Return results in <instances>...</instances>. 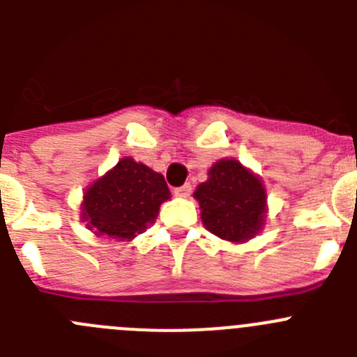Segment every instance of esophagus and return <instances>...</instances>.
Wrapping results in <instances>:
<instances>
[{
    "label": "esophagus",
    "mask_w": 357,
    "mask_h": 357,
    "mask_svg": "<svg viewBox=\"0 0 357 357\" xmlns=\"http://www.w3.org/2000/svg\"><path fill=\"white\" fill-rule=\"evenodd\" d=\"M175 195L181 198H188L189 195H191V184H184V185H181V188H176Z\"/></svg>",
    "instance_id": "1"
}]
</instances>
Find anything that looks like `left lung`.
Wrapping results in <instances>:
<instances>
[{
  "mask_svg": "<svg viewBox=\"0 0 357 357\" xmlns=\"http://www.w3.org/2000/svg\"><path fill=\"white\" fill-rule=\"evenodd\" d=\"M207 175L195 191L206 229L232 243L259 234L266 216V191L259 176L236 159H220Z\"/></svg>",
  "mask_w": 357,
  "mask_h": 357,
  "instance_id": "1",
  "label": "left lung"
}]
</instances>
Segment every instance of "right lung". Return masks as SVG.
<instances>
[{
  "mask_svg": "<svg viewBox=\"0 0 357 357\" xmlns=\"http://www.w3.org/2000/svg\"><path fill=\"white\" fill-rule=\"evenodd\" d=\"M166 181L130 157L85 189L82 222L96 236L130 241L155 222L160 204L169 200Z\"/></svg>",
  "mask_w": 357,
  "mask_h": 357,
  "instance_id": "obj_1",
  "label": "right lung"
}]
</instances>
